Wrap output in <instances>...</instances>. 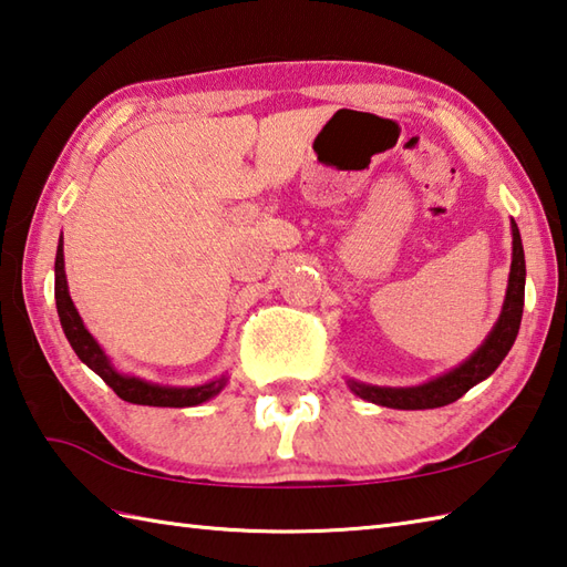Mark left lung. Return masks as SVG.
Here are the masks:
<instances>
[{
	"label": "left lung",
	"mask_w": 567,
	"mask_h": 567,
	"mask_svg": "<svg viewBox=\"0 0 567 567\" xmlns=\"http://www.w3.org/2000/svg\"><path fill=\"white\" fill-rule=\"evenodd\" d=\"M512 271H509V286H506V298L502 306V316L496 326L487 334L477 352H472L460 367L450 369L443 377H435L433 381H425L419 386H372L362 384V381L350 379L348 384L357 396L364 401H372L377 406L386 409H401V411H421V409H437L447 406V403L465 396L467 391L487 379L502 360L509 354L512 344L518 334L524 313V286H526V259H524V245L518 227L512 219Z\"/></svg>",
	"instance_id": "left-lung-1"
}]
</instances>
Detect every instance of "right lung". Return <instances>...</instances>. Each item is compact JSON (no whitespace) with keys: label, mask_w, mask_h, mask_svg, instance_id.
I'll use <instances>...</instances> for the list:
<instances>
[{"label":"right lung","mask_w":567,"mask_h":567,"mask_svg":"<svg viewBox=\"0 0 567 567\" xmlns=\"http://www.w3.org/2000/svg\"><path fill=\"white\" fill-rule=\"evenodd\" d=\"M55 308H58V318H61L65 338H68V342H71L75 354L80 357V362H85L92 372L105 381L114 394L124 401L138 403V406L186 409V406H198V403L213 399L227 384V377H219V379L207 381V384H200V386H161V384H152V381H144L138 377L117 372V369L110 364L107 354L102 352L97 340L92 338L87 328L83 326V318L78 316L73 298H71V293H68L63 237H61V241H58V251H55Z\"/></svg>","instance_id":"add662e5"}]
</instances>
